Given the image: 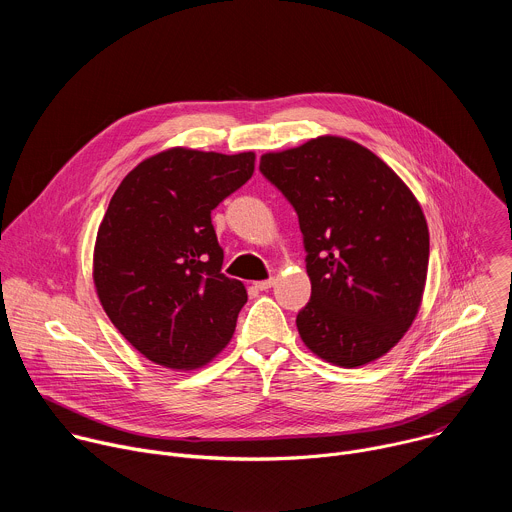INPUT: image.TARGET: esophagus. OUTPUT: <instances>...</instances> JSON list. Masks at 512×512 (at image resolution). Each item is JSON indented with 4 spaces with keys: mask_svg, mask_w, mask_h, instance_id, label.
<instances>
[{
    "mask_svg": "<svg viewBox=\"0 0 512 512\" xmlns=\"http://www.w3.org/2000/svg\"><path fill=\"white\" fill-rule=\"evenodd\" d=\"M275 285V279L271 277V279H263V281H255V287L257 289H261V291H265V289H269V287H273Z\"/></svg>",
    "mask_w": 512,
    "mask_h": 512,
    "instance_id": "34e87169",
    "label": "esophagus"
}]
</instances>
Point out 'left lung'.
<instances>
[{"instance_id": "8db88e82", "label": "left lung", "mask_w": 512, "mask_h": 512, "mask_svg": "<svg viewBox=\"0 0 512 512\" xmlns=\"http://www.w3.org/2000/svg\"><path fill=\"white\" fill-rule=\"evenodd\" d=\"M259 170L300 218L312 281L296 320L304 344L342 369L385 356L411 328L427 279L429 231L415 194L340 135L267 152Z\"/></svg>"}]
</instances>
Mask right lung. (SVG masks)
Wrapping results in <instances>:
<instances>
[{
    "mask_svg": "<svg viewBox=\"0 0 512 512\" xmlns=\"http://www.w3.org/2000/svg\"><path fill=\"white\" fill-rule=\"evenodd\" d=\"M255 172V154L170 148L117 186L93 251L99 302L145 358L174 371L208 364L231 342L247 302L221 273L210 212Z\"/></svg>",
    "mask_w": 512,
    "mask_h": 512,
    "instance_id": "obj_1",
    "label": "right lung"
}]
</instances>
